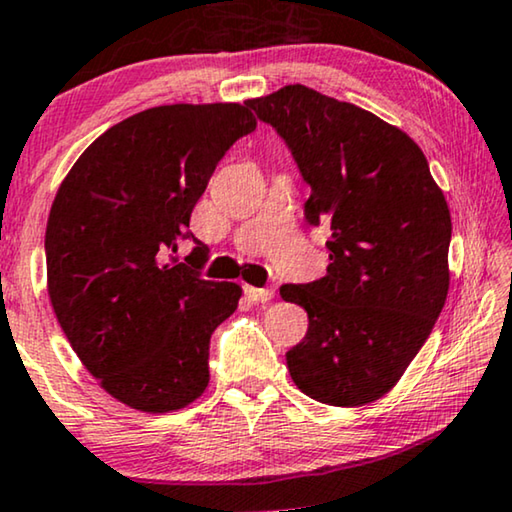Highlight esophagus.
<instances>
[{
	"label": "esophagus",
	"instance_id": "34e87169",
	"mask_svg": "<svg viewBox=\"0 0 512 512\" xmlns=\"http://www.w3.org/2000/svg\"><path fill=\"white\" fill-rule=\"evenodd\" d=\"M243 292H246V297L250 301H255V304H264V301L273 299V290L269 287H253V285H246L243 287Z\"/></svg>",
	"mask_w": 512,
	"mask_h": 512
}]
</instances>
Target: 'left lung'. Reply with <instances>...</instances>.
<instances>
[{
  "instance_id": "obj_1",
  "label": "left lung",
  "mask_w": 512,
  "mask_h": 512,
  "mask_svg": "<svg viewBox=\"0 0 512 512\" xmlns=\"http://www.w3.org/2000/svg\"><path fill=\"white\" fill-rule=\"evenodd\" d=\"M246 104L311 185L306 222L331 232L325 276L280 287L308 313L287 369L306 397L364 406L397 385L443 311L448 201L420 146L378 115L299 83Z\"/></svg>"
}]
</instances>
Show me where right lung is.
<instances>
[{"label":"right lung","mask_w":512,"mask_h":512,"mask_svg":"<svg viewBox=\"0 0 512 512\" xmlns=\"http://www.w3.org/2000/svg\"><path fill=\"white\" fill-rule=\"evenodd\" d=\"M257 127L248 104H171L118 122L78 157L46 227L48 297L113 399L169 413L208 385V345L241 287L178 262L215 167Z\"/></svg>","instance_id":"obj_1"}]
</instances>
